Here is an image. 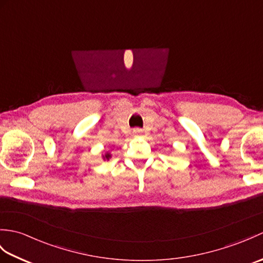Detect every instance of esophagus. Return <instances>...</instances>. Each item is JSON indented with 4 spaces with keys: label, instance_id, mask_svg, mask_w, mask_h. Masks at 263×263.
I'll use <instances>...</instances> for the list:
<instances>
[{
    "label": "esophagus",
    "instance_id": "34e87169",
    "mask_svg": "<svg viewBox=\"0 0 263 263\" xmlns=\"http://www.w3.org/2000/svg\"><path fill=\"white\" fill-rule=\"evenodd\" d=\"M133 133H135L136 136H140L142 133V130L141 128H135V130H133Z\"/></svg>",
    "mask_w": 263,
    "mask_h": 263
}]
</instances>
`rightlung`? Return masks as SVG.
Wrapping results in <instances>:
<instances>
[{"instance_id": "add662e5", "label": "right lung", "mask_w": 263, "mask_h": 263, "mask_svg": "<svg viewBox=\"0 0 263 263\" xmlns=\"http://www.w3.org/2000/svg\"><path fill=\"white\" fill-rule=\"evenodd\" d=\"M109 157H110V155H109V154H106L104 158H106V159H109Z\"/></svg>"}]
</instances>
